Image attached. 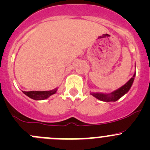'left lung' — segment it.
I'll use <instances>...</instances> for the list:
<instances>
[{"label": "left lung", "mask_w": 150, "mask_h": 150, "mask_svg": "<svg viewBox=\"0 0 150 150\" xmlns=\"http://www.w3.org/2000/svg\"><path fill=\"white\" fill-rule=\"evenodd\" d=\"M136 72L134 74L132 78L128 81L124 86L122 87L119 88L117 90L114 91L112 93H108V94H105V93H91L92 96L96 97L99 100L103 101V102H116L119 99L122 97L123 95H125L128 91L131 88V86H132L133 83H134V78H135Z\"/></svg>", "instance_id": "obj_1"}]
</instances>
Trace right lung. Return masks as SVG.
<instances>
[{"label":"right lung","instance_id":"1","mask_svg":"<svg viewBox=\"0 0 150 150\" xmlns=\"http://www.w3.org/2000/svg\"><path fill=\"white\" fill-rule=\"evenodd\" d=\"M57 91V88H54L51 91H23V93L28 97L35 100H43L49 97L51 95L56 93Z\"/></svg>","mask_w":150,"mask_h":150}]
</instances>
